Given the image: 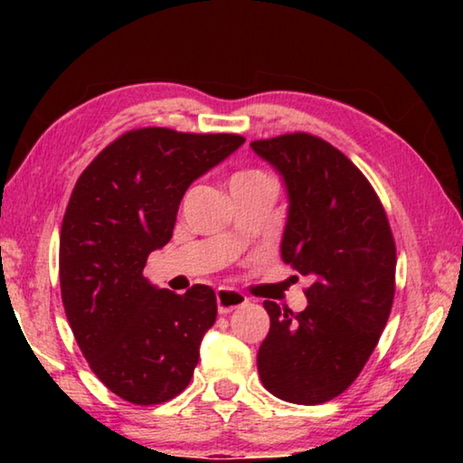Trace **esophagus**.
<instances>
[{"label":"esophagus","instance_id":"34e87169","mask_svg":"<svg viewBox=\"0 0 463 463\" xmlns=\"http://www.w3.org/2000/svg\"><path fill=\"white\" fill-rule=\"evenodd\" d=\"M247 302H249L247 296L237 292V289H232V288H218L216 289V304H218V310H221V315L232 312L234 308L245 307Z\"/></svg>","mask_w":463,"mask_h":463}]
</instances>
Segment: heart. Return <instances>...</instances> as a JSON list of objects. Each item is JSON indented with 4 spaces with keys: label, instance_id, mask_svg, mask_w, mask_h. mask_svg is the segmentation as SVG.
I'll return each instance as SVG.
<instances>
[{
    "label": "heart",
    "instance_id": "heart-1",
    "mask_svg": "<svg viewBox=\"0 0 463 463\" xmlns=\"http://www.w3.org/2000/svg\"><path fill=\"white\" fill-rule=\"evenodd\" d=\"M257 182H273V177L268 174V171L263 169H257V167H249V169H241L237 174L232 175L231 179V185H237V184H257Z\"/></svg>",
    "mask_w": 463,
    "mask_h": 463
}]
</instances>
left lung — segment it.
Returning a JSON list of instances; mask_svg holds the SVG:
<instances>
[{
    "label": "left lung",
    "mask_w": 463,
    "mask_h": 463,
    "mask_svg": "<svg viewBox=\"0 0 463 463\" xmlns=\"http://www.w3.org/2000/svg\"><path fill=\"white\" fill-rule=\"evenodd\" d=\"M286 179L281 257L310 279L302 312L265 300L269 333L257 370L273 396L323 404L362 373L388 323L396 242L378 194L339 148L308 132L250 143Z\"/></svg>",
    "instance_id": "8db88e82"
}]
</instances>
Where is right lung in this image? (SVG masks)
Listing matches in <instances>:
<instances>
[{
	"mask_svg": "<svg viewBox=\"0 0 463 463\" xmlns=\"http://www.w3.org/2000/svg\"><path fill=\"white\" fill-rule=\"evenodd\" d=\"M242 143L226 132L135 128L77 179L61 226L62 307L91 372L122 401L167 402L192 380L202 336L216 320L214 289H156L143 269L174 234L190 184Z\"/></svg>",
	"mask_w": 463,
	"mask_h": 463,
	"instance_id": "obj_1",
	"label": "right lung"
}]
</instances>
